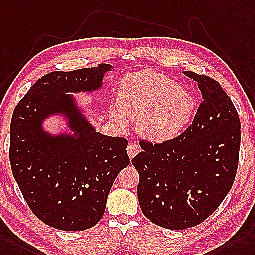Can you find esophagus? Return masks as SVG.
I'll return each mask as SVG.
<instances>
[{
	"instance_id": "1",
	"label": "esophagus",
	"mask_w": 255,
	"mask_h": 255,
	"mask_svg": "<svg viewBox=\"0 0 255 255\" xmlns=\"http://www.w3.org/2000/svg\"><path fill=\"white\" fill-rule=\"evenodd\" d=\"M127 151H128V154L129 158H134L136 154H137L139 152V146L137 144H135V142H131L127 148Z\"/></svg>"
}]
</instances>
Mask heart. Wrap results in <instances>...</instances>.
I'll list each match as a JSON object with an SVG mask.
<instances>
[{"mask_svg":"<svg viewBox=\"0 0 255 255\" xmlns=\"http://www.w3.org/2000/svg\"><path fill=\"white\" fill-rule=\"evenodd\" d=\"M195 108V99L174 81L156 71L129 74L122 81L110 119L124 128L128 118L137 121L138 132L152 141L173 139L182 132Z\"/></svg>","mask_w":255,"mask_h":255,"instance_id":"1","label":"heart"}]
</instances>
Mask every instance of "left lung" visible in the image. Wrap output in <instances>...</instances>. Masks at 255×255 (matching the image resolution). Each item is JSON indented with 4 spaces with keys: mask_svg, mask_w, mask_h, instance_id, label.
Wrapping results in <instances>:
<instances>
[{
    "mask_svg": "<svg viewBox=\"0 0 255 255\" xmlns=\"http://www.w3.org/2000/svg\"><path fill=\"white\" fill-rule=\"evenodd\" d=\"M203 101L177 137L140 140L132 163L139 174V206L148 220L167 229L200 224L219 208L237 173L240 121L232 99L214 79L196 72Z\"/></svg>",
    "mask_w": 255,
    "mask_h": 255,
    "instance_id": "obj_1",
    "label": "left lung"
}]
</instances>
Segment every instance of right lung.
I'll list each match as a JSON object with an SVG mask.
<instances>
[{
  "label": "right lung",
  "mask_w": 255,
  "mask_h": 255,
  "mask_svg": "<svg viewBox=\"0 0 255 255\" xmlns=\"http://www.w3.org/2000/svg\"><path fill=\"white\" fill-rule=\"evenodd\" d=\"M113 66L53 71L31 86L10 122L9 161L29 208L45 224L66 232L96 225L119 172L129 164L128 141L95 131L68 92L96 91ZM65 113L73 136H52L42 120Z\"/></svg>",
  "instance_id": "right-lung-1"
}]
</instances>
